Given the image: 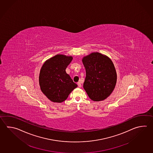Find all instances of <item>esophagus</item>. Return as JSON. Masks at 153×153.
<instances>
[{"instance_id":"obj_1","label":"esophagus","mask_w":153,"mask_h":153,"mask_svg":"<svg viewBox=\"0 0 153 153\" xmlns=\"http://www.w3.org/2000/svg\"><path fill=\"white\" fill-rule=\"evenodd\" d=\"M77 85H78V87H81V84L80 82H77Z\"/></svg>"}]
</instances>
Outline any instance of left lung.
<instances>
[{"mask_svg":"<svg viewBox=\"0 0 153 153\" xmlns=\"http://www.w3.org/2000/svg\"><path fill=\"white\" fill-rule=\"evenodd\" d=\"M86 71L83 88L94 101L106 99L112 93L117 73L112 60L100 53H92L82 59Z\"/></svg>","mask_w":153,"mask_h":153,"instance_id":"1","label":"left lung"}]
</instances>
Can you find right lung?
Wrapping results in <instances>:
<instances>
[{"label": "right lung", "instance_id": "right-lung-1", "mask_svg": "<svg viewBox=\"0 0 153 153\" xmlns=\"http://www.w3.org/2000/svg\"><path fill=\"white\" fill-rule=\"evenodd\" d=\"M72 60V56L58 54L47 60L41 69V90L52 102L59 103L64 101L77 87L66 72V69Z\"/></svg>", "mask_w": 153, "mask_h": 153}]
</instances>
